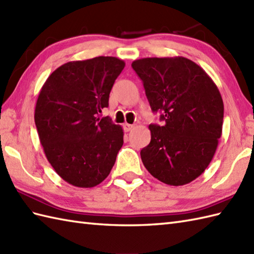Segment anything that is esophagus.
<instances>
[{
  "mask_svg": "<svg viewBox=\"0 0 254 254\" xmlns=\"http://www.w3.org/2000/svg\"><path fill=\"white\" fill-rule=\"evenodd\" d=\"M133 124H128V123H126V124H123V128H124V131L126 132H130L132 128H133Z\"/></svg>",
  "mask_w": 254,
  "mask_h": 254,
  "instance_id": "1",
  "label": "esophagus"
}]
</instances>
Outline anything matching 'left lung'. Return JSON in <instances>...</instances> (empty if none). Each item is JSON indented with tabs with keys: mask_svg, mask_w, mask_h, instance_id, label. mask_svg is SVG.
I'll use <instances>...</instances> for the list:
<instances>
[{
	"mask_svg": "<svg viewBox=\"0 0 254 254\" xmlns=\"http://www.w3.org/2000/svg\"><path fill=\"white\" fill-rule=\"evenodd\" d=\"M132 67L165 121L149 124L150 142L141 150L145 168L166 185L190 183L207 168L222 136L224 102L216 84L183 57L144 58Z\"/></svg>",
	"mask_w": 254,
	"mask_h": 254,
	"instance_id": "obj_1",
	"label": "left lung"
}]
</instances>
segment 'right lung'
Segmentation results:
<instances>
[{
  "label": "right lung",
  "instance_id": "obj_1",
  "mask_svg": "<svg viewBox=\"0 0 254 254\" xmlns=\"http://www.w3.org/2000/svg\"><path fill=\"white\" fill-rule=\"evenodd\" d=\"M124 66L115 57L67 62L47 78L38 96L35 123L46 157L74 187L98 186L122 147V127L99 113L109 105Z\"/></svg>",
  "mask_w": 254,
  "mask_h": 254
}]
</instances>
